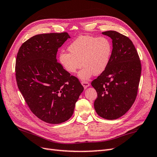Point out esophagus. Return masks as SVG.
Returning a JSON list of instances; mask_svg holds the SVG:
<instances>
[{"mask_svg":"<svg viewBox=\"0 0 157 157\" xmlns=\"http://www.w3.org/2000/svg\"><path fill=\"white\" fill-rule=\"evenodd\" d=\"M81 84H82V85L83 87H84V88H86L87 87H88V86H90L89 82H86V81H82V82H81Z\"/></svg>","mask_w":157,"mask_h":157,"instance_id":"34e87169","label":"esophagus"}]
</instances>
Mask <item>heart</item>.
I'll return each instance as SVG.
<instances>
[{
	"instance_id": "b5f03b06",
	"label": "heart",
	"mask_w": 157,
	"mask_h": 157,
	"mask_svg": "<svg viewBox=\"0 0 157 157\" xmlns=\"http://www.w3.org/2000/svg\"><path fill=\"white\" fill-rule=\"evenodd\" d=\"M67 52H61L59 61L69 73L77 72L82 65L84 67L78 74L82 80H87L92 75H99L106 69L112 54L111 42L105 37L80 36L68 47Z\"/></svg>"
}]
</instances>
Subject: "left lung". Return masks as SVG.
<instances>
[{
    "label": "left lung",
    "mask_w": 157,
    "mask_h": 157,
    "mask_svg": "<svg viewBox=\"0 0 157 157\" xmlns=\"http://www.w3.org/2000/svg\"><path fill=\"white\" fill-rule=\"evenodd\" d=\"M102 34L112 39L113 50L107 67L91 83L98 94L94 108L99 116L115 120L124 115L136 100L141 65L129 38L115 31Z\"/></svg>",
    "instance_id": "left-lung-1"
}]
</instances>
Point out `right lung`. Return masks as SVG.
I'll return each instance as SVG.
<instances>
[{
  "label": "right lung",
  "mask_w": 157,
  "mask_h": 157,
  "mask_svg": "<svg viewBox=\"0 0 157 157\" xmlns=\"http://www.w3.org/2000/svg\"><path fill=\"white\" fill-rule=\"evenodd\" d=\"M69 38L66 32L36 35L23 43L17 54L18 88L32 113L49 124L69 120L84 90L57 61L58 48Z\"/></svg>",
  "instance_id": "1"
}]
</instances>
